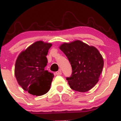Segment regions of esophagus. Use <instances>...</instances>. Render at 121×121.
Wrapping results in <instances>:
<instances>
[{
    "label": "esophagus",
    "instance_id": "esophagus-1",
    "mask_svg": "<svg viewBox=\"0 0 121 121\" xmlns=\"http://www.w3.org/2000/svg\"><path fill=\"white\" fill-rule=\"evenodd\" d=\"M56 74L58 75V76H59V75L62 74V71H61L60 69H59L58 71L56 72Z\"/></svg>",
    "mask_w": 121,
    "mask_h": 121
}]
</instances>
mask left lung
I'll return each mask as SVG.
<instances>
[{"label": "left lung", "mask_w": 121, "mask_h": 121, "mask_svg": "<svg viewBox=\"0 0 121 121\" xmlns=\"http://www.w3.org/2000/svg\"><path fill=\"white\" fill-rule=\"evenodd\" d=\"M59 49L71 64L72 75L67 78L70 88L80 92L92 89L98 82L104 65L98 50L79 40L64 43Z\"/></svg>", "instance_id": "8db88e82"}]
</instances>
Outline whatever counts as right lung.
<instances>
[{
	"label": "right lung",
	"instance_id": "1",
	"mask_svg": "<svg viewBox=\"0 0 121 121\" xmlns=\"http://www.w3.org/2000/svg\"><path fill=\"white\" fill-rule=\"evenodd\" d=\"M51 43L37 41L22 52L15 64V76L18 84L34 95L47 93L51 88L54 74L44 69L46 57Z\"/></svg>",
	"mask_w": 121,
	"mask_h": 121
}]
</instances>
